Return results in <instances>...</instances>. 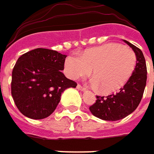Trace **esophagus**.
<instances>
[{
  "instance_id": "34e87169",
  "label": "esophagus",
  "mask_w": 154,
  "mask_h": 154,
  "mask_svg": "<svg viewBox=\"0 0 154 154\" xmlns=\"http://www.w3.org/2000/svg\"><path fill=\"white\" fill-rule=\"evenodd\" d=\"M77 90H79V91H86V88L83 87V86L80 85H77Z\"/></svg>"
}]
</instances>
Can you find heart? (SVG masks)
Here are the masks:
<instances>
[{
  "label": "heart",
  "instance_id": "obj_1",
  "mask_svg": "<svg viewBox=\"0 0 154 154\" xmlns=\"http://www.w3.org/2000/svg\"><path fill=\"white\" fill-rule=\"evenodd\" d=\"M134 51L119 43L87 50L80 57H69L65 69L72 79L88 76L92 69L91 85L110 93L119 90L131 77L136 66Z\"/></svg>",
  "mask_w": 154,
  "mask_h": 154
}]
</instances>
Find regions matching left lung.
I'll list each match as a JSON object with an SVG mask.
<instances>
[{
	"label": "left lung",
	"instance_id": "obj_1",
	"mask_svg": "<svg viewBox=\"0 0 154 154\" xmlns=\"http://www.w3.org/2000/svg\"><path fill=\"white\" fill-rule=\"evenodd\" d=\"M124 42L132 49L137 58L131 77L118 93L107 97L97 96L96 103L90 106L91 112L95 117L106 121H117L133 112L140 104L146 85V64L142 51L129 42Z\"/></svg>",
	"mask_w": 154,
	"mask_h": 154
}]
</instances>
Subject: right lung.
<instances>
[{"label": "right lung", "mask_w": 154, "mask_h": 154, "mask_svg": "<svg viewBox=\"0 0 154 154\" xmlns=\"http://www.w3.org/2000/svg\"><path fill=\"white\" fill-rule=\"evenodd\" d=\"M67 56L56 50L38 48L22 55L12 71L11 94L24 116L42 119L53 112L62 93L77 83L61 71Z\"/></svg>", "instance_id": "obj_1"}]
</instances>
